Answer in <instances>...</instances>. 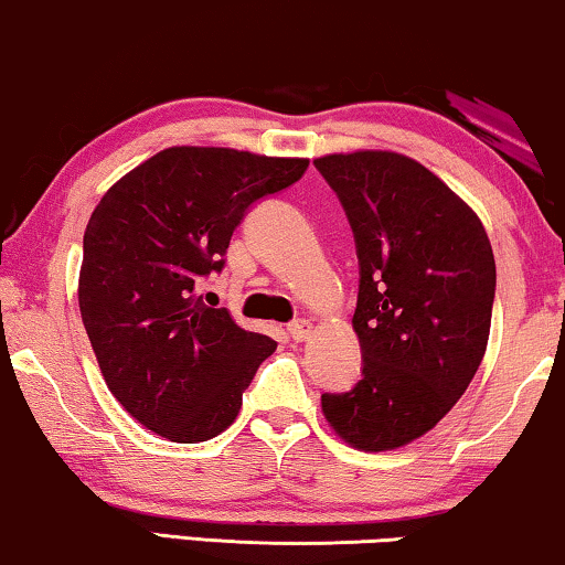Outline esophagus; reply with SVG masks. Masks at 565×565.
Here are the masks:
<instances>
[{"label":"esophagus","instance_id":"obj_1","mask_svg":"<svg viewBox=\"0 0 565 565\" xmlns=\"http://www.w3.org/2000/svg\"><path fill=\"white\" fill-rule=\"evenodd\" d=\"M311 331H313V323L306 321V319H298V321L288 323V334L296 339V342H306V339L311 337Z\"/></svg>","mask_w":565,"mask_h":565}]
</instances>
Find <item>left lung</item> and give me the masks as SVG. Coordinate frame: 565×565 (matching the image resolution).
<instances>
[{
  "instance_id": "8db88e82",
  "label": "left lung",
  "mask_w": 565,
  "mask_h": 565,
  "mask_svg": "<svg viewBox=\"0 0 565 565\" xmlns=\"http://www.w3.org/2000/svg\"><path fill=\"white\" fill-rule=\"evenodd\" d=\"M350 221L360 262L352 327L362 377L323 393L331 429L358 450H396L435 427L489 344L497 262L470 205L396 151L313 159Z\"/></svg>"
}]
</instances>
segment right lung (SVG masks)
Listing matches in <instances>:
<instances>
[{
    "label": "right lung",
    "mask_w": 565,
    "mask_h": 565,
    "mask_svg": "<svg viewBox=\"0 0 565 565\" xmlns=\"http://www.w3.org/2000/svg\"><path fill=\"white\" fill-rule=\"evenodd\" d=\"M308 159L172 146L113 184L84 231L79 311L107 388L146 429L205 443L242 408L277 342L207 306L234 228Z\"/></svg>",
    "instance_id": "obj_1"
}]
</instances>
